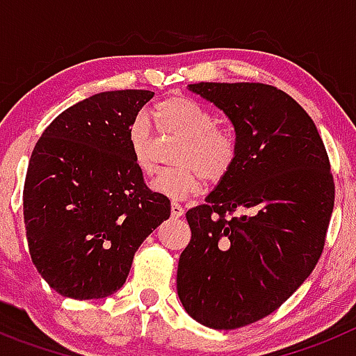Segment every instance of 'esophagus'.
<instances>
[{"mask_svg": "<svg viewBox=\"0 0 356 356\" xmlns=\"http://www.w3.org/2000/svg\"><path fill=\"white\" fill-rule=\"evenodd\" d=\"M171 216L175 217V219H178V217L184 216V207H181L180 203L172 201V203H171Z\"/></svg>", "mask_w": 356, "mask_h": 356, "instance_id": "34e87169", "label": "esophagus"}]
</instances>
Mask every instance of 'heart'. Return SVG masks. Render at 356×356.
<instances>
[{"label":"heart","instance_id":"b5f03b06","mask_svg":"<svg viewBox=\"0 0 356 356\" xmlns=\"http://www.w3.org/2000/svg\"><path fill=\"white\" fill-rule=\"evenodd\" d=\"M151 118L163 137L178 139L171 162L151 187L171 200H185L200 191L201 176L217 184L234 169L238 156V137L234 128L217 124L216 115L193 97L172 94L151 108ZM128 146L135 168L149 176L155 171V139L149 122L137 115L128 127Z\"/></svg>","mask_w":356,"mask_h":356}]
</instances>
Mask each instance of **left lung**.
<instances>
[{
	"label": "left lung",
	"instance_id": "8db88e82",
	"mask_svg": "<svg viewBox=\"0 0 356 356\" xmlns=\"http://www.w3.org/2000/svg\"><path fill=\"white\" fill-rule=\"evenodd\" d=\"M234 122V169L185 213L176 289L188 316L235 330L273 314L314 271L335 201L330 159L300 103L267 83L188 85Z\"/></svg>",
	"mask_w": 356,
	"mask_h": 356
}]
</instances>
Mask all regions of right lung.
Listing matches in <instances>:
<instances>
[{
    "label": "right lung",
    "mask_w": 356,
    "mask_h": 356,
    "mask_svg": "<svg viewBox=\"0 0 356 356\" xmlns=\"http://www.w3.org/2000/svg\"><path fill=\"white\" fill-rule=\"evenodd\" d=\"M153 94H94L56 115L33 147L23 191L28 248L65 298L119 291L135 251L171 216V201L147 187L128 146V127Z\"/></svg>",
    "instance_id": "obj_1"
}]
</instances>
